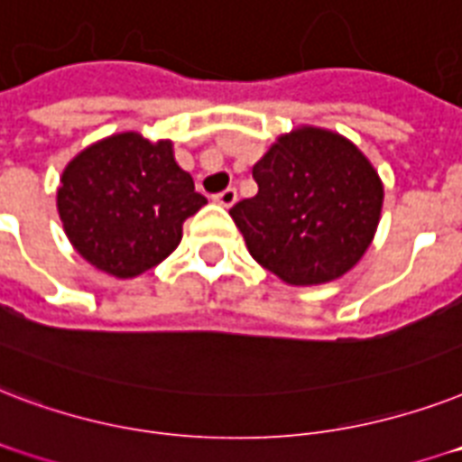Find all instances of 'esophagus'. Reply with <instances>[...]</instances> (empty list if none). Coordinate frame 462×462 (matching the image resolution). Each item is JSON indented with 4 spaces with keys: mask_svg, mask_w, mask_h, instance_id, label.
Here are the masks:
<instances>
[{
    "mask_svg": "<svg viewBox=\"0 0 462 462\" xmlns=\"http://www.w3.org/2000/svg\"><path fill=\"white\" fill-rule=\"evenodd\" d=\"M236 199H238V192L234 190V188H226L224 192H219V195H214V202L221 207H234L236 205Z\"/></svg>",
    "mask_w": 462,
    "mask_h": 462,
    "instance_id": "1",
    "label": "esophagus"
}]
</instances>
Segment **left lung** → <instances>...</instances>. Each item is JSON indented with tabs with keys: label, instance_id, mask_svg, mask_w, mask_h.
I'll use <instances>...</instances> for the list:
<instances>
[{
	"label": "left lung",
	"instance_id": "8db88e82",
	"mask_svg": "<svg viewBox=\"0 0 462 462\" xmlns=\"http://www.w3.org/2000/svg\"><path fill=\"white\" fill-rule=\"evenodd\" d=\"M255 198L231 207L248 253L294 287L339 280L376 236L383 180L337 132L299 125L253 166Z\"/></svg>",
	"mask_w": 462,
	"mask_h": 462
}]
</instances>
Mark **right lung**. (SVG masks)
<instances>
[{
  "label": "right lung",
  "instance_id": "1",
  "mask_svg": "<svg viewBox=\"0 0 462 462\" xmlns=\"http://www.w3.org/2000/svg\"><path fill=\"white\" fill-rule=\"evenodd\" d=\"M207 205L171 139L117 132L79 152L64 166L57 212L86 263L132 280L163 263L182 238V221Z\"/></svg>",
  "mask_w": 462,
  "mask_h": 462
}]
</instances>
